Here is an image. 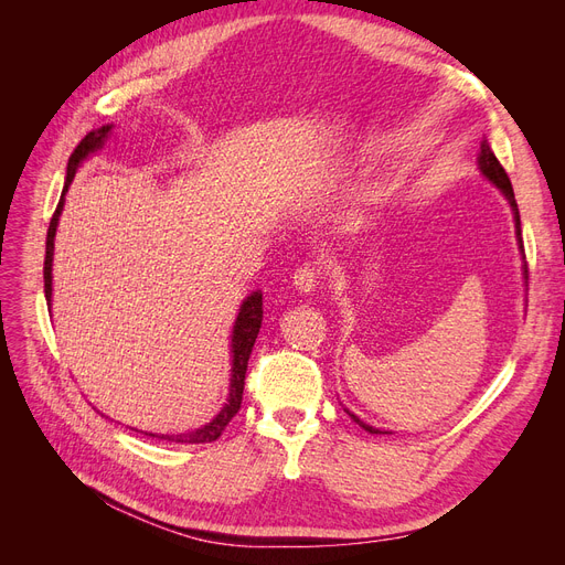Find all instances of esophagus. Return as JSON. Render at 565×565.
<instances>
[{
  "label": "esophagus",
  "instance_id": "1",
  "mask_svg": "<svg viewBox=\"0 0 565 565\" xmlns=\"http://www.w3.org/2000/svg\"><path fill=\"white\" fill-rule=\"evenodd\" d=\"M292 285L299 289V292H316L318 287V270L311 264H303L292 273Z\"/></svg>",
  "mask_w": 565,
  "mask_h": 565
}]
</instances>
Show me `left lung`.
I'll return each instance as SVG.
<instances>
[{"label": "left lung", "mask_w": 565, "mask_h": 565, "mask_svg": "<svg viewBox=\"0 0 565 565\" xmlns=\"http://www.w3.org/2000/svg\"><path fill=\"white\" fill-rule=\"evenodd\" d=\"M478 169H481V174L498 188V191L504 195V200L509 202V207H511V214H514V226H516V241H519V249H521V259H523V280H525V287H527V266H525V254H523V241H521V216H519V204H516V198H514V188H511V181H509V177H507V172H504V167L500 164V160L494 158V152H492V148H490V143L488 141H481V152H478ZM347 409V407H344ZM349 413V409H347ZM349 417L358 424V426H363L365 431H370V434H384V431H380V429H374V426H370V424H365L361 417H355L353 413H349Z\"/></svg>", "instance_id": "left-lung-1"}]
</instances>
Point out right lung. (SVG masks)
Segmentation results:
<instances>
[{
  "mask_svg": "<svg viewBox=\"0 0 565 565\" xmlns=\"http://www.w3.org/2000/svg\"><path fill=\"white\" fill-rule=\"evenodd\" d=\"M113 131V125H104L94 131H89L84 139L79 141V146L75 148V152L67 160V172H65V185H63V193L58 200V207L54 212V218H51L49 224V233H46V256H44V297H46V306L51 309V292H54V276H51V268H54V241H56V228H58V218L63 212V204H65V193L67 188H71L75 172L82 167L84 160H89L94 152H98L100 148L106 146L108 136ZM264 301H262V289H256L252 292L243 303H241V311L235 316L233 322V332H231V388H228V398L226 405L218 409V415L207 422L204 426L195 431H188V434H148L152 438H160V440H174V443H212L216 440L224 429L228 426V422L237 415V409H241L243 403V388H245V374H247V361H249V353L254 349V341L256 334H259L262 328V320H264Z\"/></svg>",
  "mask_w": 565,
  "mask_h": 565,
  "instance_id": "add662e5",
  "label": "right lung"
}]
</instances>
